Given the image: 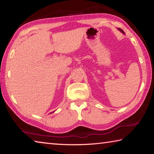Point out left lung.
I'll return each instance as SVG.
<instances>
[{
	"instance_id": "obj_1",
	"label": "left lung",
	"mask_w": 154,
	"mask_h": 154,
	"mask_svg": "<svg viewBox=\"0 0 154 154\" xmlns=\"http://www.w3.org/2000/svg\"><path fill=\"white\" fill-rule=\"evenodd\" d=\"M118 30L119 31H120L121 32V33H123V34H125V32L122 30V29H119V28H118Z\"/></svg>"
}]
</instances>
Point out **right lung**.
<instances>
[{
    "label": "right lung",
    "mask_w": 154,
    "mask_h": 154,
    "mask_svg": "<svg viewBox=\"0 0 154 154\" xmlns=\"http://www.w3.org/2000/svg\"><path fill=\"white\" fill-rule=\"evenodd\" d=\"M54 111H53V112H50V113H53Z\"/></svg>",
    "instance_id": "1"
}]
</instances>
